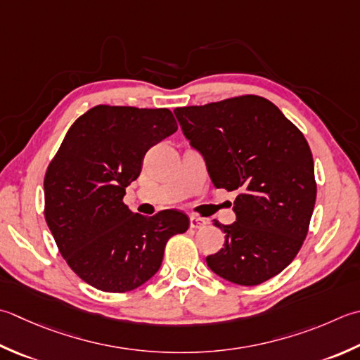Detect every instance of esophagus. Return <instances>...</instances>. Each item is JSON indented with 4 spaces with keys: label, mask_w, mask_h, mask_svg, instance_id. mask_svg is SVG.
I'll list each match as a JSON object with an SVG mask.
<instances>
[{
    "label": "esophagus",
    "mask_w": 360,
    "mask_h": 360,
    "mask_svg": "<svg viewBox=\"0 0 360 360\" xmlns=\"http://www.w3.org/2000/svg\"><path fill=\"white\" fill-rule=\"evenodd\" d=\"M206 224H207V221L201 217H190V228L202 229L204 226H206Z\"/></svg>",
    "instance_id": "obj_1"
}]
</instances>
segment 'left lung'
<instances>
[{
	"mask_svg": "<svg viewBox=\"0 0 360 360\" xmlns=\"http://www.w3.org/2000/svg\"><path fill=\"white\" fill-rule=\"evenodd\" d=\"M184 136L204 156L217 188L237 190V221L215 226L224 248L206 257L209 269L238 285L276 276L297 257L316 198L311 148L276 105L240 95L176 108Z\"/></svg>",
	"mask_w": 360,
	"mask_h": 360,
	"instance_id": "obj_1",
	"label": "left lung"
}]
</instances>
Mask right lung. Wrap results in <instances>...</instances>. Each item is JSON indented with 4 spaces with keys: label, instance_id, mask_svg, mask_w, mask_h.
I'll list each match as a JSON object with an SVG mask.
<instances>
[{
    "label": "right lung",
    "instance_id": "1",
    "mask_svg": "<svg viewBox=\"0 0 360 360\" xmlns=\"http://www.w3.org/2000/svg\"><path fill=\"white\" fill-rule=\"evenodd\" d=\"M170 109L100 104L70 126L45 173V220L58 250L84 283L124 293L160 269L168 238L188 229L178 209L134 214L123 196L146 151L172 136Z\"/></svg>",
    "mask_w": 360,
    "mask_h": 360
}]
</instances>
